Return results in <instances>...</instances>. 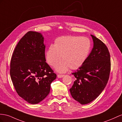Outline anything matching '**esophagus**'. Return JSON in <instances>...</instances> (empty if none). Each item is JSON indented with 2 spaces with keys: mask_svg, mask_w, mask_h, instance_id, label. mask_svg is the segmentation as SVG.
I'll use <instances>...</instances> for the list:
<instances>
[{
  "mask_svg": "<svg viewBox=\"0 0 122 122\" xmlns=\"http://www.w3.org/2000/svg\"><path fill=\"white\" fill-rule=\"evenodd\" d=\"M64 76V75H57V77L58 78H62Z\"/></svg>",
  "mask_w": 122,
  "mask_h": 122,
  "instance_id": "obj_1",
  "label": "esophagus"
}]
</instances>
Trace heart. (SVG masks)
<instances>
[{"instance_id": "b5f03b06", "label": "heart", "mask_w": 122, "mask_h": 122, "mask_svg": "<svg viewBox=\"0 0 122 122\" xmlns=\"http://www.w3.org/2000/svg\"><path fill=\"white\" fill-rule=\"evenodd\" d=\"M91 48L88 37L79 36H63L56 39L54 45H49L45 52L47 62L60 73H65L70 68L76 70L85 63Z\"/></svg>"}]
</instances>
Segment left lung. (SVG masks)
<instances>
[{"mask_svg": "<svg viewBox=\"0 0 122 122\" xmlns=\"http://www.w3.org/2000/svg\"><path fill=\"white\" fill-rule=\"evenodd\" d=\"M93 48L81 66L73 73L76 80L70 89L73 98L80 104L91 102L101 94L107 85L111 62L105 44L93 35Z\"/></svg>", "mask_w": 122, "mask_h": 122, "instance_id": "8db88e82", "label": "left lung"}]
</instances>
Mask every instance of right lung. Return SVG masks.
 <instances>
[{
	"mask_svg": "<svg viewBox=\"0 0 122 122\" xmlns=\"http://www.w3.org/2000/svg\"><path fill=\"white\" fill-rule=\"evenodd\" d=\"M42 34L29 31L18 43L10 63V76L20 97L31 104L48 95L51 84L57 77L46 62Z\"/></svg>",
	"mask_w": 122,
	"mask_h": 122,
	"instance_id": "right-lung-1",
	"label": "right lung"
}]
</instances>
